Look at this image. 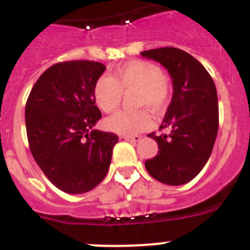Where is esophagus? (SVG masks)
I'll use <instances>...</instances> for the list:
<instances>
[{"label":"esophagus","mask_w":250,"mask_h":250,"mask_svg":"<svg viewBox=\"0 0 250 250\" xmlns=\"http://www.w3.org/2000/svg\"><path fill=\"white\" fill-rule=\"evenodd\" d=\"M121 139H124V140H127V141H131V143H136V141L140 140L141 136H139V135H123V136H121Z\"/></svg>","instance_id":"34e87169"}]
</instances>
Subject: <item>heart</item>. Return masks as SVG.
I'll use <instances>...</instances> for the list:
<instances>
[{
    "instance_id": "heart-1",
    "label": "heart",
    "mask_w": 250,
    "mask_h": 250,
    "mask_svg": "<svg viewBox=\"0 0 250 250\" xmlns=\"http://www.w3.org/2000/svg\"><path fill=\"white\" fill-rule=\"evenodd\" d=\"M134 90L135 106L149 107L155 114L167 109L170 100V85L163 71L146 61H130L119 66L111 76H101L94 83V99L99 109L112 112L118 109L123 92ZM119 111L105 121L106 127L119 135H138L149 129L152 119L147 109Z\"/></svg>"
}]
</instances>
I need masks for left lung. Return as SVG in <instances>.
Instances as JSON below:
<instances>
[{"label": "left lung", "instance_id": "8db88e82", "mask_svg": "<svg viewBox=\"0 0 250 250\" xmlns=\"http://www.w3.org/2000/svg\"><path fill=\"white\" fill-rule=\"evenodd\" d=\"M141 56L167 68L174 90L160 125L170 134L147 135L158 143L159 151L145 161V167L158 182L183 185L202 171L215 143L219 127L215 83L195 57L179 48H154Z\"/></svg>", "mask_w": 250, "mask_h": 250}]
</instances>
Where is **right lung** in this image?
Returning <instances> with one entry per match:
<instances>
[{
  "label": "right lung",
  "mask_w": 250,
  "mask_h": 250,
  "mask_svg": "<svg viewBox=\"0 0 250 250\" xmlns=\"http://www.w3.org/2000/svg\"><path fill=\"white\" fill-rule=\"evenodd\" d=\"M105 70L101 62L85 60L56 63L39 77L26 103L32 156L65 193L83 194L98 187L119 141L112 132L94 129L101 112L92 90Z\"/></svg>",
  "instance_id": "right-lung-1"
}]
</instances>
